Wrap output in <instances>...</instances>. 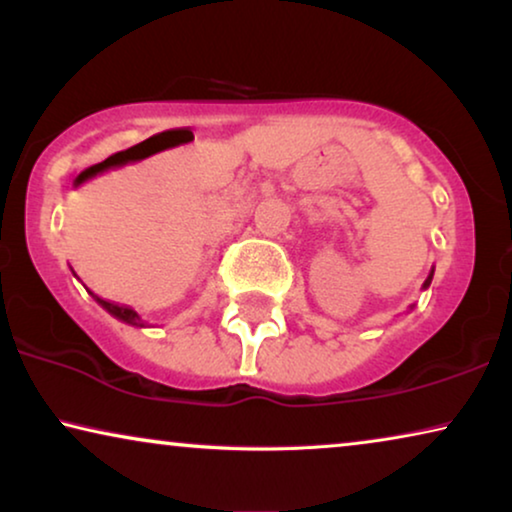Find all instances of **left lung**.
<instances>
[{"mask_svg":"<svg viewBox=\"0 0 512 512\" xmlns=\"http://www.w3.org/2000/svg\"><path fill=\"white\" fill-rule=\"evenodd\" d=\"M431 279H433V270L429 272V277H426V282H424V289H429V286H431Z\"/></svg>","mask_w":512,"mask_h":512,"instance_id":"obj_1","label":"left lung"}]
</instances>
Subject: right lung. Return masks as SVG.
Segmentation results:
<instances>
[{
	"label": "right lung",
	"instance_id": "obj_1",
	"mask_svg": "<svg viewBox=\"0 0 512 512\" xmlns=\"http://www.w3.org/2000/svg\"><path fill=\"white\" fill-rule=\"evenodd\" d=\"M90 296L95 298V303L97 305H102L104 310H107L111 317H116L118 321H125V324H130V326H139V328H144L146 326V321H142V317H139V314L135 312V310H130V307H123V305H116V303H109V300H104V298H100V296H95L93 291H88Z\"/></svg>",
	"mask_w": 512,
	"mask_h": 512
}]
</instances>
